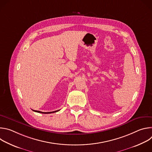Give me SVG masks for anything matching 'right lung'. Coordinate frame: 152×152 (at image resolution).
<instances>
[{
    "instance_id": "add662e5",
    "label": "right lung",
    "mask_w": 152,
    "mask_h": 152,
    "mask_svg": "<svg viewBox=\"0 0 152 152\" xmlns=\"http://www.w3.org/2000/svg\"><path fill=\"white\" fill-rule=\"evenodd\" d=\"M34 111L36 112V113H42V114H51V113H56L58 111H59V110H57L55 111H53V112H48V113H44V112H41V111H35V110H33Z\"/></svg>"
}]
</instances>
